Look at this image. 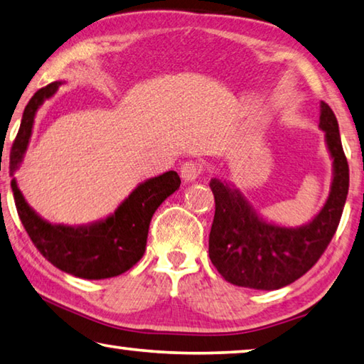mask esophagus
<instances>
[{
  "label": "esophagus",
  "instance_id": "obj_1",
  "mask_svg": "<svg viewBox=\"0 0 364 364\" xmlns=\"http://www.w3.org/2000/svg\"><path fill=\"white\" fill-rule=\"evenodd\" d=\"M201 174V166L195 161H186L181 166V177L183 182H193Z\"/></svg>",
  "mask_w": 364,
  "mask_h": 364
}]
</instances>
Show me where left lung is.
I'll return each mask as SVG.
<instances>
[{"mask_svg": "<svg viewBox=\"0 0 364 364\" xmlns=\"http://www.w3.org/2000/svg\"><path fill=\"white\" fill-rule=\"evenodd\" d=\"M320 129L333 159V181L326 203L307 224H273L233 183L215 177L209 182L215 200L209 259L228 283L260 291L284 288L305 275L333 240L348 193V163L336 114L324 102Z\"/></svg>", "mask_w": 364, "mask_h": 364, "instance_id": "left-lung-1", "label": "left lung"}]
</instances>
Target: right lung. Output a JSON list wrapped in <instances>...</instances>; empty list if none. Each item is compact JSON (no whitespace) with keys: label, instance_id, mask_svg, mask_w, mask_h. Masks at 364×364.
<instances>
[{"label":"right lung","instance_id":"right-lung-1","mask_svg":"<svg viewBox=\"0 0 364 364\" xmlns=\"http://www.w3.org/2000/svg\"><path fill=\"white\" fill-rule=\"evenodd\" d=\"M63 81H54L38 91L25 107L21 129L11 150V188L22 224L36 250L57 269L85 279L118 277L142 259L150 220L159 205L181 187L176 171L146 178L119 203L114 213L87 225L50 224L43 219L17 187L18 171L28 149L38 108L53 97Z\"/></svg>","mask_w":364,"mask_h":364}]
</instances>
